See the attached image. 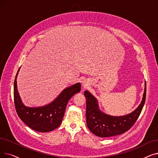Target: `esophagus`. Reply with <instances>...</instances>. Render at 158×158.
I'll use <instances>...</instances> for the list:
<instances>
[{
  "label": "esophagus",
  "mask_w": 158,
  "mask_h": 158,
  "mask_svg": "<svg viewBox=\"0 0 158 158\" xmlns=\"http://www.w3.org/2000/svg\"><path fill=\"white\" fill-rule=\"evenodd\" d=\"M83 86H84V88H86V85H84Z\"/></svg>",
  "instance_id": "34e87169"
}]
</instances>
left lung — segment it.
<instances>
[{"mask_svg":"<svg viewBox=\"0 0 158 158\" xmlns=\"http://www.w3.org/2000/svg\"><path fill=\"white\" fill-rule=\"evenodd\" d=\"M86 101V119L89 130L101 138H107L121 134L131 128L139 118L146 99V83L143 98L139 106L131 114L114 117L100 111L97 100L88 91H85Z\"/></svg>","mask_w":158,"mask_h":158,"instance_id":"left-lung-1","label":"left lung"}]
</instances>
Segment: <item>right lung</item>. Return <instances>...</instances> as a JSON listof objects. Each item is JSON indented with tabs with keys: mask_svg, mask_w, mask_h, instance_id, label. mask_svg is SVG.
<instances>
[{
	"mask_svg": "<svg viewBox=\"0 0 158 158\" xmlns=\"http://www.w3.org/2000/svg\"><path fill=\"white\" fill-rule=\"evenodd\" d=\"M14 81L13 95L16 112L19 118L30 128L39 132H48L60 125L68 101L81 90V84L77 83L66 88L50 104L38 108L25 106L20 98L17 87V76Z\"/></svg>",
	"mask_w": 158,
	"mask_h": 158,
	"instance_id": "add662e5",
	"label": "right lung"
}]
</instances>
